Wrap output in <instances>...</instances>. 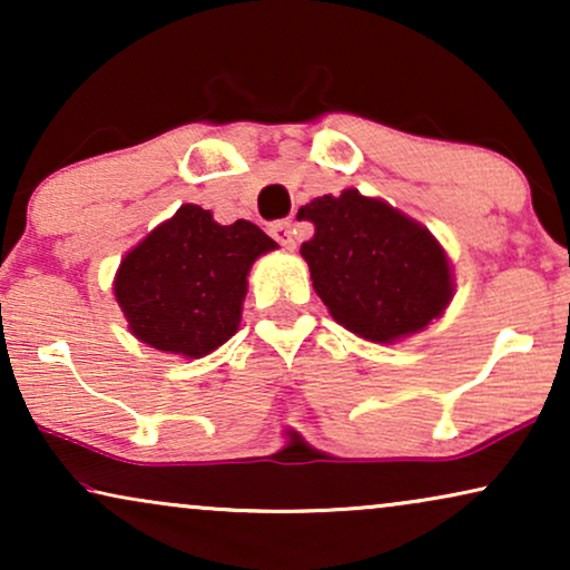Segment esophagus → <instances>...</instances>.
<instances>
[{"label":"esophagus","instance_id":"34e87169","mask_svg":"<svg viewBox=\"0 0 570 570\" xmlns=\"http://www.w3.org/2000/svg\"><path fill=\"white\" fill-rule=\"evenodd\" d=\"M269 236L277 240L279 246L285 248H295V230H293V223L291 220H277L269 225Z\"/></svg>","mask_w":570,"mask_h":570}]
</instances>
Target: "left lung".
Masks as SVG:
<instances>
[{
    "label": "left lung",
    "instance_id": "left-lung-1",
    "mask_svg": "<svg viewBox=\"0 0 570 570\" xmlns=\"http://www.w3.org/2000/svg\"><path fill=\"white\" fill-rule=\"evenodd\" d=\"M314 223L301 246L314 291L357 337L394 342L425 330L454 295L446 254L423 225L357 189L298 209Z\"/></svg>",
    "mask_w": 570,
    "mask_h": 570
}]
</instances>
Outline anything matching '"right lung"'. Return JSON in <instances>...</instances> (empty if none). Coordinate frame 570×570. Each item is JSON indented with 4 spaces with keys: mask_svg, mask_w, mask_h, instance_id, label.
Segmentation results:
<instances>
[{
    "mask_svg": "<svg viewBox=\"0 0 570 570\" xmlns=\"http://www.w3.org/2000/svg\"><path fill=\"white\" fill-rule=\"evenodd\" d=\"M277 244L259 225H220L184 205L124 256L114 293L129 330L163 353L202 357L238 330L246 275Z\"/></svg>",
    "mask_w": 570,
    "mask_h": 570,
    "instance_id": "obj_1",
    "label": "right lung"
}]
</instances>
